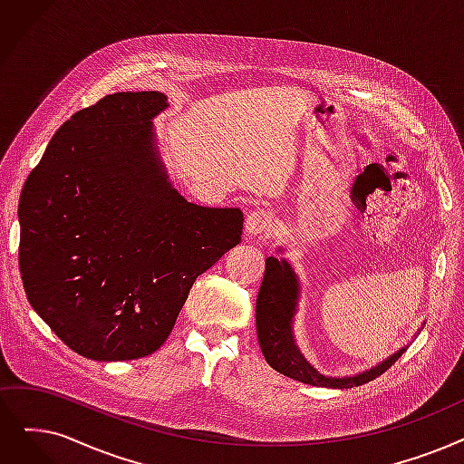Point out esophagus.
Segmentation results:
<instances>
[{"label":"esophagus","mask_w":464,"mask_h":464,"mask_svg":"<svg viewBox=\"0 0 464 464\" xmlns=\"http://www.w3.org/2000/svg\"><path fill=\"white\" fill-rule=\"evenodd\" d=\"M275 229V218L267 210H254L246 216L245 231L246 235H267Z\"/></svg>","instance_id":"34e87169"}]
</instances>
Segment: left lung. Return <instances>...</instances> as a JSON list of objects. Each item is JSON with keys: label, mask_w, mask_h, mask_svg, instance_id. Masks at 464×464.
Instances as JSON below:
<instances>
[{"label": "left lung", "mask_w": 464, "mask_h": 464, "mask_svg": "<svg viewBox=\"0 0 464 464\" xmlns=\"http://www.w3.org/2000/svg\"><path fill=\"white\" fill-rule=\"evenodd\" d=\"M282 252V250H280ZM299 301V278L285 257L269 256L266 259V275L256 299V330L261 353L267 364L278 373L305 382L313 387L351 389L385 373L404 354L401 347L377 366L349 377L322 375L307 358L301 354L294 337V316Z\"/></svg>", "instance_id": "8db88e82"}]
</instances>
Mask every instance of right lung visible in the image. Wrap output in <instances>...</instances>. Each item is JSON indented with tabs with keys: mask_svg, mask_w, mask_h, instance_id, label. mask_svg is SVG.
I'll return each mask as SVG.
<instances>
[{
	"mask_svg": "<svg viewBox=\"0 0 464 464\" xmlns=\"http://www.w3.org/2000/svg\"><path fill=\"white\" fill-rule=\"evenodd\" d=\"M157 91L115 92L73 113L18 205V267L30 305L77 354L155 353L198 275L240 243L243 212L179 195L155 146Z\"/></svg>",
	"mask_w": 464,
	"mask_h": 464,
	"instance_id": "1",
	"label": "right lung"
}]
</instances>
